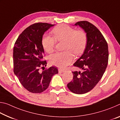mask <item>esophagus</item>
<instances>
[{
  "label": "esophagus",
  "mask_w": 120,
  "mask_h": 120,
  "mask_svg": "<svg viewBox=\"0 0 120 120\" xmlns=\"http://www.w3.org/2000/svg\"><path fill=\"white\" fill-rule=\"evenodd\" d=\"M58 71H59V73H60H60L64 72V69H62L59 68V69H58Z\"/></svg>",
  "instance_id": "esophagus-1"
}]
</instances>
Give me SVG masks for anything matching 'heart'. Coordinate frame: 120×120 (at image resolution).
Instances as JSON below:
<instances>
[{"label":"heart","instance_id":"obj_1","mask_svg":"<svg viewBox=\"0 0 120 120\" xmlns=\"http://www.w3.org/2000/svg\"><path fill=\"white\" fill-rule=\"evenodd\" d=\"M54 37L45 35L42 39V45L44 50L49 53L54 51L56 41L64 42V50L56 52L49 57L51 64L64 68L72 62V53L79 55L84 51L88 42L86 33L82 31H76L75 28L66 24H60L52 30Z\"/></svg>","mask_w":120,"mask_h":120}]
</instances>
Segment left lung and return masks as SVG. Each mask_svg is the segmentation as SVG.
<instances>
[{"mask_svg": "<svg viewBox=\"0 0 120 120\" xmlns=\"http://www.w3.org/2000/svg\"><path fill=\"white\" fill-rule=\"evenodd\" d=\"M88 37L85 51L74 64L82 69L72 71L73 80L67 87L71 92L77 94H85L96 86L106 70L109 61V50L106 40L96 26L88 21L78 22Z\"/></svg>", "mask_w": 120, "mask_h": 120, "instance_id": "1", "label": "left lung"}]
</instances>
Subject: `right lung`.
Listing matches in <instances>:
<instances>
[{"instance_id":"right-lung-1","label":"right lung","mask_w":120,"mask_h":120,"mask_svg":"<svg viewBox=\"0 0 120 120\" xmlns=\"http://www.w3.org/2000/svg\"><path fill=\"white\" fill-rule=\"evenodd\" d=\"M53 25L40 22L32 24L22 32L14 44V74L24 88L32 93L45 90L52 76L58 73L55 67L40 72V69L44 68L47 64L43 59L44 52L42 45V36Z\"/></svg>"}]
</instances>
